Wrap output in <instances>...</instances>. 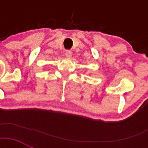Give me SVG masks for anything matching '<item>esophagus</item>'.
<instances>
[{"mask_svg":"<svg viewBox=\"0 0 148 148\" xmlns=\"http://www.w3.org/2000/svg\"><path fill=\"white\" fill-rule=\"evenodd\" d=\"M65 56L67 57V58H71L72 56V53L71 51H66V52H65Z\"/></svg>","mask_w":148,"mask_h":148,"instance_id":"obj_1","label":"esophagus"}]
</instances>
